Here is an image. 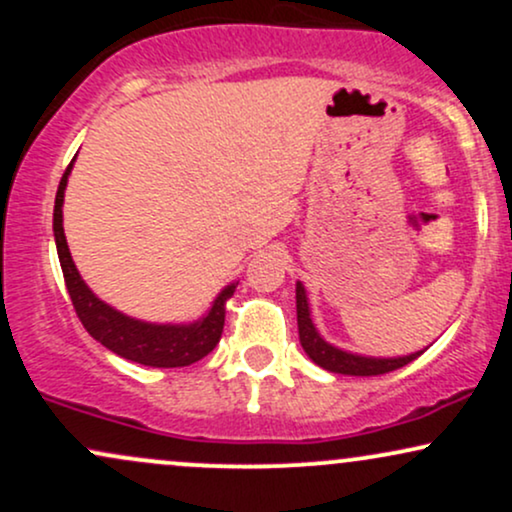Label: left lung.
<instances>
[{
  "instance_id": "1",
  "label": "left lung",
  "mask_w": 512,
  "mask_h": 512,
  "mask_svg": "<svg viewBox=\"0 0 512 512\" xmlns=\"http://www.w3.org/2000/svg\"><path fill=\"white\" fill-rule=\"evenodd\" d=\"M296 310H298V337H301V346L320 368L330 370V373H342V375H383L392 373V370L407 366V363L419 358L424 351H416V354L402 356V358H368V356H356L349 351L337 349V346L327 344L315 330L313 320H310L308 310V298H305L303 284H296Z\"/></svg>"
}]
</instances>
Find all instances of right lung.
I'll use <instances>...</instances> for the list:
<instances>
[{
	"mask_svg": "<svg viewBox=\"0 0 512 512\" xmlns=\"http://www.w3.org/2000/svg\"><path fill=\"white\" fill-rule=\"evenodd\" d=\"M72 163L64 170L60 187H57L52 228H55V243L62 264L64 284H67L69 298H72L76 315H79L86 332L96 342H101L105 349L113 351V354L154 368L190 366V363L207 356L209 351H214V346L221 339L223 322H226V303L238 284L226 286L214 305H211L209 313L202 320L192 322V325H151V322L134 320V317L117 313L115 308H110L101 298L93 296L91 289L84 284V279L76 272L62 228L64 187H67V175L72 173Z\"/></svg>",
	"mask_w": 512,
	"mask_h": 512,
	"instance_id": "1",
	"label": "right lung"
}]
</instances>
